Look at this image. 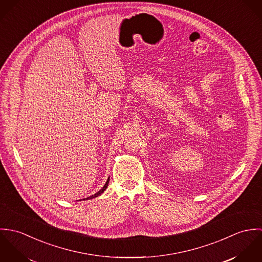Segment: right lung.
<instances>
[{"instance_id":"add662e5","label":"right lung","mask_w":262,"mask_h":262,"mask_svg":"<svg viewBox=\"0 0 262 262\" xmlns=\"http://www.w3.org/2000/svg\"><path fill=\"white\" fill-rule=\"evenodd\" d=\"M109 181H110V178H109V179H108V181H107V182H106V184H105V186H104V187H103V188H102V189H100V190H99V191H98V192H96V193H95V194H93V195H91V196H89V198H86V199H85V200H89V199H93V198H96V196H99V195H100V194H101V193H103V192H104V191H105V189H106V188H107V187H108V185H109ZM83 200H84V199H83Z\"/></svg>"}]
</instances>
